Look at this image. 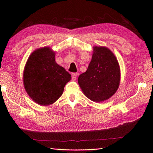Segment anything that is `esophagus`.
<instances>
[{"instance_id":"obj_1","label":"esophagus","mask_w":153,"mask_h":153,"mask_svg":"<svg viewBox=\"0 0 153 153\" xmlns=\"http://www.w3.org/2000/svg\"><path fill=\"white\" fill-rule=\"evenodd\" d=\"M71 75H72V78L73 79L75 80L76 79V76H77V73H73L71 74Z\"/></svg>"}]
</instances>
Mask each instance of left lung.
<instances>
[{
  "label": "left lung",
  "mask_w": 153,
  "mask_h": 153,
  "mask_svg": "<svg viewBox=\"0 0 153 153\" xmlns=\"http://www.w3.org/2000/svg\"><path fill=\"white\" fill-rule=\"evenodd\" d=\"M120 79V65L114 53L106 47L94 46L91 61L78 82L87 98L100 103L116 92Z\"/></svg>",
  "instance_id": "obj_1"
}]
</instances>
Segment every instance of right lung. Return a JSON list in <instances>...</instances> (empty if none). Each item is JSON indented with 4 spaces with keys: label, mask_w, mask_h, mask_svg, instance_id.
I'll list each match as a JSON object with an SVG mask.
<instances>
[{
    "label": "right lung",
    "mask_w": 153,
    "mask_h": 153,
    "mask_svg": "<svg viewBox=\"0 0 153 153\" xmlns=\"http://www.w3.org/2000/svg\"><path fill=\"white\" fill-rule=\"evenodd\" d=\"M55 53L49 47L33 51L27 59L23 73L24 88L37 104L49 105L63 94L71 75L55 61Z\"/></svg>",
    "instance_id": "obj_1"
}]
</instances>
